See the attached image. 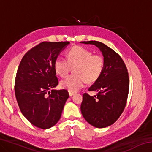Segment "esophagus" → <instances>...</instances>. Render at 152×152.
I'll list each match as a JSON object with an SVG mask.
<instances>
[{"instance_id": "34e87169", "label": "esophagus", "mask_w": 152, "mask_h": 152, "mask_svg": "<svg viewBox=\"0 0 152 152\" xmlns=\"http://www.w3.org/2000/svg\"><path fill=\"white\" fill-rule=\"evenodd\" d=\"M68 92H69V95H70V96H73V95L75 94V92H70V91H69Z\"/></svg>"}]
</instances>
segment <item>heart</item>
Wrapping results in <instances>:
<instances>
[{
  "mask_svg": "<svg viewBox=\"0 0 152 152\" xmlns=\"http://www.w3.org/2000/svg\"><path fill=\"white\" fill-rule=\"evenodd\" d=\"M73 74L60 82V86L68 91L75 92L88 83L96 82L101 77L104 66V59L99 53L80 45L71 48L66 51V60L58 58L53 64L56 72L61 77L68 74L70 67Z\"/></svg>",
  "mask_w": 152,
  "mask_h": 152,
  "instance_id": "1",
  "label": "heart"
}]
</instances>
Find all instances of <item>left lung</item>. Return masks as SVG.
<instances>
[{
	"mask_svg": "<svg viewBox=\"0 0 152 152\" xmlns=\"http://www.w3.org/2000/svg\"><path fill=\"white\" fill-rule=\"evenodd\" d=\"M81 43L96 45L104 59L101 77L88 88V91L97 92L96 96L83 94L82 116L95 127H107L119 119L126 106L129 88L127 67L121 56L104 43L96 41Z\"/></svg>",
	"mask_w": 152,
	"mask_h": 152,
	"instance_id": "left-lung-1",
	"label": "left lung"
}]
</instances>
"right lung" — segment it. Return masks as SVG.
<instances>
[{"label": "right lung", "instance_id": "1", "mask_svg": "<svg viewBox=\"0 0 152 152\" xmlns=\"http://www.w3.org/2000/svg\"><path fill=\"white\" fill-rule=\"evenodd\" d=\"M69 43H39L24 55L17 72L15 92L20 111L32 125L43 129L58 123L69 97L65 89L53 90L58 84L54 61Z\"/></svg>", "mask_w": 152, "mask_h": 152}]
</instances>
